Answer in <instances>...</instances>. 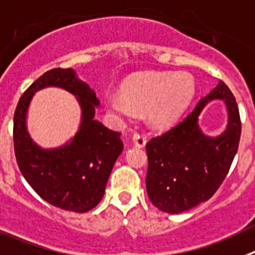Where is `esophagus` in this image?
I'll list each match as a JSON object with an SVG mask.
<instances>
[{"label":"esophagus","instance_id":"obj_1","mask_svg":"<svg viewBox=\"0 0 255 255\" xmlns=\"http://www.w3.org/2000/svg\"><path fill=\"white\" fill-rule=\"evenodd\" d=\"M133 144L138 148H143L146 146V137L142 133H134L132 137Z\"/></svg>","mask_w":255,"mask_h":255}]
</instances>
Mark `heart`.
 I'll list each match as a JSON object with an SVG mask.
<instances>
[{"label":"heart","instance_id":"obj_1","mask_svg":"<svg viewBox=\"0 0 255 255\" xmlns=\"http://www.w3.org/2000/svg\"><path fill=\"white\" fill-rule=\"evenodd\" d=\"M194 77L188 72H139L126 80L121 94L105 96V108L116 118H132L146 112L147 122L157 129L175 125L196 95Z\"/></svg>","mask_w":255,"mask_h":255}]
</instances>
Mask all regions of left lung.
<instances>
[{"label": "left lung", "instance_id": "obj_1", "mask_svg": "<svg viewBox=\"0 0 255 255\" xmlns=\"http://www.w3.org/2000/svg\"><path fill=\"white\" fill-rule=\"evenodd\" d=\"M212 100H222L228 111L227 128L215 137L205 135L198 125V117ZM240 133L239 108L230 89L220 81L183 122L146 144V189L153 206L180 213L208 201L230 170Z\"/></svg>", "mask_w": 255, "mask_h": 255}]
</instances>
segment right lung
Returning <instances> with one entry per match:
<instances>
[{"mask_svg": "<svg viewBox=\"0 0 255 255\" xmlns=\"http://www.w3.org/2000/svg\"><path fill=\"white\" fill-rule=\"evenodd\" d=\"M61 87L77 96L82 123L77 134L61 148L43 149L26 128L33 94ZM100 102L72 68H53L39 77L20 98L13 116V147L20 171L34 190L50 205L72 212H88L104 196L108 179L123 151L121 133L94 119Z\"/></svg>", "mask_w": 255, "mask_h": 255, "instance_id": "add662e5", "label": "right lung"}]
</instances>
